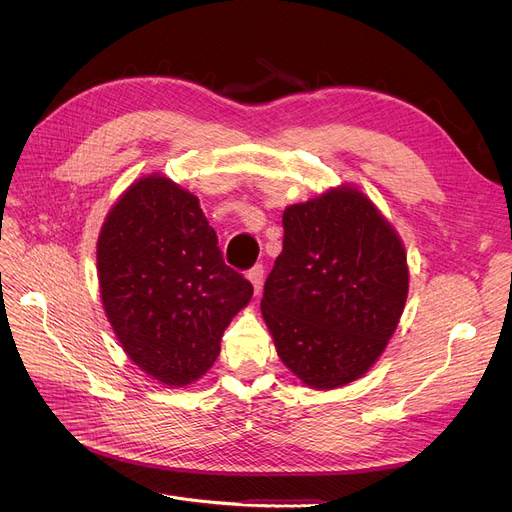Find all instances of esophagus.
I'll return each mask as SVG.
<instances>
[{
    "label": "esophagus",
    "instance_id": "34e87169",
    "mask_svg": "<svg viewBox=\"0 0 512 512\" xmlns=\"http://www.w3.org/2000/svg\"><path fill=\"white\" fill-rule=\"evenodd\" d=\"M247 278H249V282L253 284L255 294H259V292H261V286H263V265H253L251 270H249V274H247Z\"/></svg>",
    "mask_w": 512,
    "mask_h": 512
}]
</instances>
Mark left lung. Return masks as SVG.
<instances>
[{
  "mask_svg": "<svg viewBox=\"0 0 512 512\" xmlns=\"http://www.w3.org/2000/svg\"><path fill=\"white\" fill-rule=\"evenodd\" d=\"M282 226L261 299L278 357L309 388L351 384L380 359L405 309L402 240L355 186L286 207Z\"/></svg>",
  "mask_w": 512,
  "mask_h": 512,
  "instance_id": "1",
  "label": "left lung"
}]
</instances>
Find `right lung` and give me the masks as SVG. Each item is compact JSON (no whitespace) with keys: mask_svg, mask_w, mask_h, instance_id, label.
Returning <instances> with one entry per match:
<instances>
[{"mask_svg":"<svg viewBox=\"0 0 512 512\" xmlns=\"http://www.w3.org/2000/svg\"><path fill=\"white\" fill-rule=\"evenodd\" d=\"M97 278L124 353L170 388L207 373L253 297L251 282L224 263L199 199L161 174L134 180L107 213Z\"/></svg>","mask_w":512,"mask_h":512,"instance_id":"1","label":"right lung"}]
</instances>
